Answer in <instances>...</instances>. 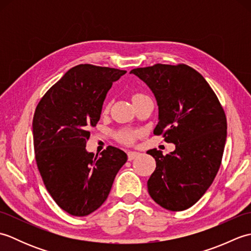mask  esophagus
I'll return each instance as SVG.
<instances>
[{
  "mask_svg": "<svg viewBox=\"0 0 251 251\" xmlns=\"http://www.w3.org/2000/svg\"><path fill=\"white\" fill-rule=\"evenodd\" d=\"M138 155H139V153H138V152H132V151L127 152V156H128V161H132V159H135Z\"/></svg>",
  "mask_w": 251,
  "mask_h": 251,
  "instance_id": "obj_1",
  "label": "esophagus"
}]
</instances>
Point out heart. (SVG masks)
<instances>
[{"mask_svg":"<svg viewBox=\"0 0 251 251\" xmlns=\"http://www.w3.org/2000/svg\"><path fill=\"white\" fill-rule=\"evenodd\" d=\"M142 94H135L132 95V101L135 99L142 97ZM138 136V132L134 130H121L117 132V139H119L121 142L125 143V145H132L136 141V138Z\"/></svg>","mask_w":251,"mask_h":251,"instance_id":"b5f03b06","label":"heart"}]
</instances>
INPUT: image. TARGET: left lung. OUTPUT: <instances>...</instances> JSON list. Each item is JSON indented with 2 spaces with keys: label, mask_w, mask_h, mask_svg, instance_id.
<instances>
[{
  "label": "left lung",
  "mask_w": 251,
  "mask_h": 251,
  "mask_svg": "<svg viewBox=\"0 0 251 251\" xmlns=\"http://www.w3.org/2000/svg\"><path fill=\"white\" fill-rule=\"evenodd\" d=\"M154 94L158 123L154 135L176 145L166 155L149 150L156 168L148 180L153 201L167 210L193 206L220 168L226 140V117L215 92L201 73L186 65L132 69Z\"/></svg>",
  "instance_id": "obj_1"
}]
</instances>
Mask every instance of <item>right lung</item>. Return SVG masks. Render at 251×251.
<instances>
[{
    "label": "right lung",
    "mask_w": 251,
    "mask_h": 251,
    "mask_svg": "<svg viewBox=\"0 0 251 251\" xmlns=\"http://www.w3.org/2000/svg\"><path fill=\"white\" fill-rule=\"evenodd\" d=\"M125 70L78 65L47 90L32 128L37 168L56 204L84 217L103 204L127 154L109 146L100 155L86 151L89 127L97 125L113 82Z\"/></svg>",
    "instance_id": "right-lung-1"
}]
</instances>
